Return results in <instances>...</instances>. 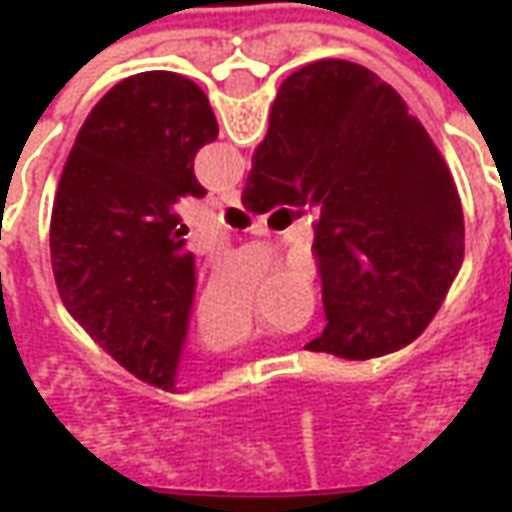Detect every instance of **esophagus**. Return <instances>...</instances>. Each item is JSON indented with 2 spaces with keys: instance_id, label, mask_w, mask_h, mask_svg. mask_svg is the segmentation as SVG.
<instances>
[{
  "instance_id": "esophagus-1",
  "label": "esophagus",
  "mask_w": 512,
  "mask_h": 512,
  "mask_svg": "<svg viewBox=\"0 0 512 512\" xmlns=\"http://www.w3.org/2000/svg\"><path fill=\"white\" fill-rule=\"evenodd\" d=\"M222 202L224 205H233V208H241V191L238 189L222 191Z\"/></svg>"
}]
</instances>
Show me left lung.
<instances>
[{"label":"left lung","mask_w":512,"mask_h":512,"mask_svg":"<svg viewBox=\"0 0 512 512\" xmlns=\"http://www.w3.org/2000/svg\"><path fill=\"white\" fill-rule=\"evenodd\" d=\"M219 136L208 98L169 71L115 84L93 106L51 211V268L65 310L131 376L175 389L194 299V255L172 213L202 197L194 156Z\"/></svg>","instance_id":"obj_1"}]
</instances>
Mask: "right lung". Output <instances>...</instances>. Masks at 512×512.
I'll list each match as a JSON object with an SVG mask.
<instances>
[{
    "instance_id": "add662e5",
    "label": "right lung",
    "mask_w": 512,
    "mask_h": 512,
    "mask_svg": "<svg viewBox=\"0 0 512 512\" xmlns=\"http://www.w3.org/2000/svg\"><path fill=\"white\" fill-rule=\"evenodd\" d=\"M246 211L315 205L326 329L307 351L376 359L417 340L463 263L458 189L428 131L365 65L290 73L241 194Z\"/></svg>"
}]
</instances>
